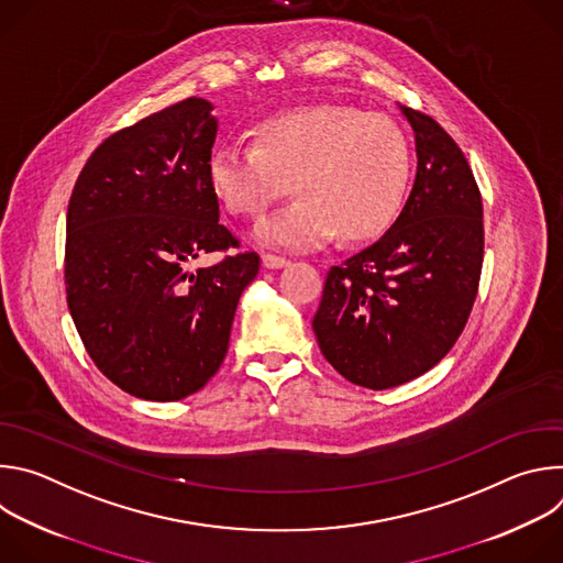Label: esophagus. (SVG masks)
<instances>
[{"instance_id": "34e87169", "label": "esophagus", "mask_w": 563, "mask_h": 563, "mask_svg": "<svg viewBox=\"0 0 563 563\" xmlns=\"http://www.w3.org/2000/svg\"><path fill=\"white\" fill-rule=\"evenodd\" d=\"M289 265V261H285V258H280V256H274V254H265L263 256V267L265 269H283V267H287Z\"/></svg>"}]
</instances>
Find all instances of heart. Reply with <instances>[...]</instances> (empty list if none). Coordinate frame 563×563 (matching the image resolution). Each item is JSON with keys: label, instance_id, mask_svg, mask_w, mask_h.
I'll use <instances>...</instances> for the list:
<instances>
[{"label": "heart", "instance_id": "1", "mask_svg": "<svg viewBox=\"0 0 563 563\" xmlns=\"http://www.w3.org/2000/svg\"><path fill=\"white\" fill-rule=\"evenodd\" d=\"M256 144H222L207 165L216 198L256 218L287 194L298 200L261 220L254 238L280 250H311L339 233L363 243L385 233L406 207L415 153L396 122L352 107H307L263 120Z\"/></svg>", "mask_w": 563, "mask_h": 563}]
</instances>
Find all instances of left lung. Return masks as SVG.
Masks as SVG:
<instances>
[{
  "label": "left lung",
  "instance_id": "1",
  "mask_svg": "<svg viewBox=\"0 0 563 563\" xmlns=\"http://www.w3.org/2000/svg\"><path fill=\"white\" fill-rule=\"evenodd\" d=\"M417 178L396 222L332 267L311 320L320 352L350 383L387 389L432 369L463 332L484 263V205L456 142L400 107Z\"/></svg>",
  "mask_w": 563,
  "mask_h": 563
}]
</instances>
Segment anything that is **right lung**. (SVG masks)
Segmentation results:
<instances>
[{
	"label": "right lung",
	"instance_id": "add662e5",
	"mask_svg": "<svg viewBox=\"0 0 563 563\" xmlns=\"http://www.w3.org/2000/svg\"><path fill=\"white\" fill-rule=\"evenodd\" d=\"M213 104L187 98L107 137L66 213V300L98 369L131 396L180 400L218 372L258 254L235 247L207 165Z\"/></svg>",
	"mask_w": 563,
	"mask_h": 563
}]
</instances>
